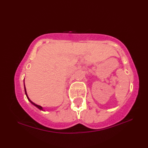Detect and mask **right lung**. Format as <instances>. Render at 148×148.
<instances>
[{"mask_svg":"<svg viewBox=\"0 0 148 148\" xmlns=\"http://www.w3.org/2000/svg\"><path fill=\"white\" fill-rule=\"evenodd\" d=\"M24 88H25V95H26V96H27V99H28V100H29V101L31 102V103H32V104L34 105V106H35L36 107H37V108L38 109H39L40 110H42L43 109H42V108L40 106H39V105H37L36 103H34L33 102H32L31 101V100H30V99L29 98V97H28V95H27V91H26V88H25V83H24Z\"/></svg>","mask_w":148,"mask_h":148,"instance_id":"right-lung-1","label":"right lung"}]
</instances>
